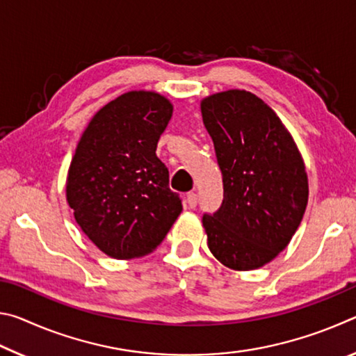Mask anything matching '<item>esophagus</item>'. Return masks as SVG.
I'll return each instance as SVG.
<instances>
[{"label":"esophagus","mask_w":356,"mask_h":356,"mask_svg":"<svg viewBox=\"0 0 356 356\" xmlns=\"http://www.w3.org/2000/svg\"><path fill=\"white\" fill-rule=\"evenodd\" d=\"M186 204H188V207H191V209H195L196 206H197V195L196 193H188V195H186Z\"/></svg>","instance_id":"1"}]
</instances>
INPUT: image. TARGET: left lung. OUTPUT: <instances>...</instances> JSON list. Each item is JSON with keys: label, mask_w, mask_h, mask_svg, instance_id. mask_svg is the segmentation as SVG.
<instances>
[{"label": "left lung", "mask_w": 356, "mask_h": 356, "mask_svg": "<svg viewBox=\"0 0 356 356\" xmlns=\"http://www.w3.org/2000/svg\"><path fill=\"white\" fill-rule=\"evenodd\" d=\"M202 120L222 177V202L204 213L207 245L232 270H254L291 242L308 204V177L284 124L246 91L204 99Z\"/></svg>", "instance_id": "1"}]
</instances>
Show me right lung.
I'll return each mask as SVG.
<instances>
[{
  "label": "right lung",
  "instance_id": "obj_1",
  "mask_svg": "<svg viewBox=\"0 0 356 356\" xmlns=\"http://www.w3.org/2000/svg\"><path fill=\"white\" fill-rule=\"evenodd\" d=\"M171 116L172 105L160 94L127 92L95 114L78 143L67 202L78 226L110 257L149 254L182 212L155 154Z\"/></svg>",
  "mask_w": 356,
  "mask_h": 356
}]
</instances>
